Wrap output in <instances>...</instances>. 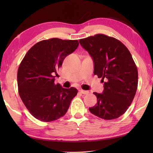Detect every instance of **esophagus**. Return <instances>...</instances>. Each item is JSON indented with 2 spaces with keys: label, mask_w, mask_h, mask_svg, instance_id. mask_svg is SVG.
Returning <instances> with one entry per match:
<instances>
[{
  "label": "esophagus",
  "mask_w": 153,
  "mask_h": 153,
  "mask_svg": "<svg viewBox=\"0 0 153 153\" xmlns=\"http://www.w3.org/2000/svg\"><path fill=\"white\" fill-rule=\"evenodd\" d=\"M79 92L81 93V94H88L89 93L88 91H86V90H82V89H80L79 90Z\"/></svg>",
  "instance_id": "obj_1"
}]
</instances>
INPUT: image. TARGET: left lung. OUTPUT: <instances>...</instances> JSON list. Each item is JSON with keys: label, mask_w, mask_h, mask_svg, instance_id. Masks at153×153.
<instances>
[{"label": "left lung", "mask_w": 153, "mask_h": 153, "mask_svg": "<svg viewBox=\"0 0 153 153\" xmlns=\"http://www.w3.org/2000/svg\"><path fill=\"white\" fill-rule=\"evenodd\" d=\"M94 62V74L102 77L104 90L94 92L97 103L90 113L103 120L117 119L125 113L138 88V69L126 46L115 38L105 34L79 40Z\"/></svg>", "instance_id": "left-lung-1"}]
</instances>
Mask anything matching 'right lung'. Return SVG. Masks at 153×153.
Here are the masks:
<instances>
[{
	"label": "right lung",
	"instance_id": "add662e5",
	"mask_svg": "<svg viewBox=\"0 0 153 153\" xmlns=\"http://www.w3.org/2000/svg\"><path fill=\"white\" fill-rule=\"evenodd\" d=\"M77 40L51 38L27 51L17 71L18 90L23 102L37 120L49 122L65 115L77 90L55 84V77L67 55L76 50Z\"/></svg>",
	"mask_w": 153,
	"mask_h": 153
}]
</instances>
